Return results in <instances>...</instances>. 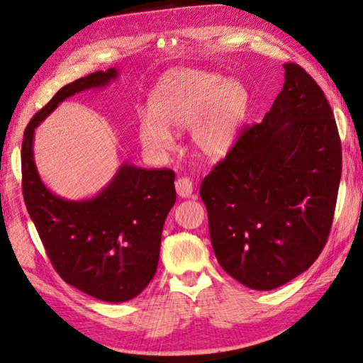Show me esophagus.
<instances>
[{"instance_id": "1", "label": "esophagus", "mask_w": 363, "mask_h": 363, "mask_svg": "<svg viewBox=\"0 0 363 363\" xmlns=\"http://www.w3.org/2000/svg\"><path fill=\"white\" fill-rule=\"evenodd\" d=\"M175 189H177V194L180 197H191L192 191H194V186H192V182L186 177H180V179H177L175 182Z\"/></svg>"}]
</instances>
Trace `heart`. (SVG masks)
Instances as JSON below:
<instances>
[{
    "mask_svg": "<svg viewBox=\"0 0 363 363\" xmlns=\"http://www.w3.org/2000/svg\"><path fill=\"white\" fill-rule=\"evenodd\" d=\"M250 94L238 80L219 72L182 69L166 76L149 98V115L138 121L140 141L154 154L174 147L169 130L188 127L200 157L219 160L235 146L248 111Z\"/></svg>",
    "mask_w": 363,
    "mask_h": 363,
    "instance_id": "obj_1",
    "label": "heart"
}]
</instances>
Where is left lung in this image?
I'll list each match as a JSON object with an SVG mask.
<instances>
[{
	"label": "left lung",
	"mask_w": 363,
	"mask_h": 363,
	"mask_svg": "<svg viewBox=\"0 0 363 363\" xmlns=\"http://www.w3.org/2000/svg\"><path fill=\"white\" fill-rule=\"evenodd\" d=\"M261 124L239 140L200 184L220 267L255 291L308 270L331 231L342 144L323 90L296 63Z\"/></svg>",
	"instance_id": "left-lung-1"
}]
</instances>
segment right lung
I'll return each mask as SVG.
<instances>
[{
	"mask_svg": "<svg viewBox=\"0 0 363 363\" xmlns=\"http://www.w3.org/2000/svg\"><path fill=\"white\" fill-rule=\"evenodd\" d=\"M116 77L118 69L108 68L62 86L32 116L21 144L24 203L52 267L69 286L108 303L132 300L154 278L163 225L177 199L175 174L124 163L96 197L65 200L40 179L32 143L35 127L62 101Z\"/></svg>",
	"mask_w": 363,
	"mask_h": 363,
	"instance_id": "right-lung-1",
	"label": "right lung"
}]
</instances>
